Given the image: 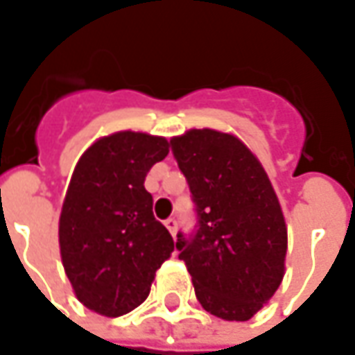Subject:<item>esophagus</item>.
<instances>
[{"label": "esophagus", "mask_w": 355, "mask_h": 355, "mask_svg": "<svg viewBox=\"0 0 355 355\" xmlns=\"http://www.w3.org/2000/svg\"><path fill=\"white\" fill-rule=\"evenodd\" d=\"M165 227L171 231V235H175V233H177V219L168 218L167 221H165Z\"/></svg>", "instance_id": "esophagus-1"}]
</instances>
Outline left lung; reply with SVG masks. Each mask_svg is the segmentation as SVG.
<instances>
[{
    "label": "left lung",
    "mask_w": 355,
    "mask_h": 355,
    "mask_svg": "<svg viewBox=\"0 0 355 355\" xmlns=\"http://www.w3.org/2000/svg\"><path fill=\"white\" fill-rule=\"evenodd\" d=\"M171 149L194 202L196 225L177 233L204 309L225 320H248L284 278L288 229L268 175L231 134L190 130Z\"/></svg>",
    "instance_id": "1"
}]
</instances>
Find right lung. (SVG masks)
Segmentation results:
<instances>
[{
	"mask_svg": "<svg viewBox=\"0 0 355 355\" xmlns=\"http://www.w3.org/2000/svg\"><path fill=\"white\" fill-rule=\"evenodd\" d=\"M168 155L165 137L118 132L81 155L60 216V252L77 299L105 317L141 305L175 250L144 187Z\"/></svg>",
	"mask_w": 355,
	"mask_h": 355,
	"instance_id": "1",
	"label": "right lung"
}]
</instances>
